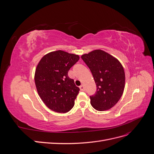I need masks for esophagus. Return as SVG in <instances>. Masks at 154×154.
<instances>
[{"label":"esophagus","mask_w":154,"mask_h":154,"mask_svg":"<svg viewBox=\"0 0 154 154\" xmlns=\"http://www.w3.org/2000/svg\"><path fill=\"white\" fill-rule=\"evenodd\" d=\"M80 90L82 91H85V87H84V86H83V85L80 86Z\"/></svg>","instance_id":"34e87169"}]
</instances>
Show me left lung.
<instances>
[{
	"mask_svg": "<svg viewBox=\"0 0 154 154\" xmlns=\"http://www.w3.org/2000/svg\"><path fill=\"white\" fill-rule=\"evenodd\" d=\"M81 57L90 69L97 87L96 94L90 96L91 105L98 111L111 109L124 91L125 74L122 63L101 49L94 50Z\"/></svg>",
	"mask_w": 154,
	"mask_h": 154,
	"instance_id": "obj_1",
	"label": "left lung"
}]
</instances>
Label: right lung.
I'll list each match as a JSON object with an SVG mask.
<instances>
[{"label": "right lung", "mask_w": 154, "mask_h": 154, "mask_svg": "<svg viewBox=\"0 0 154 154\" xmlns=\"http://www.w3.org/2000/svg\"><path fill=\"white\" fill-rule=\"evenodd\" d=\"M79 59L78 54L58 50L44 55L37 65V92L45 105L56 112H67L74 105L80 88L68 76V71Z\"/></svg>", "instance_id": "right-lung-1"}]
</instances>
